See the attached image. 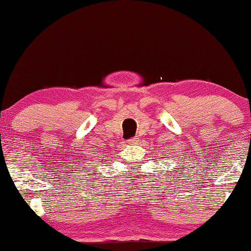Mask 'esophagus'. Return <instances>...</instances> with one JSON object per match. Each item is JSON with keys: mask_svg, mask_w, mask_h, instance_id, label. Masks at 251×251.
I'll return each mask as SVG.
<instances>
[{"mask_svg": "<svg viewBox=\"0 0 251 251\" xmlns=\"http://www.w3.org/2000/svg\"><path fill=\"white\" fill-rule=\"evenodd\" d=\"M128 143L129 144H137L139 143V139H137V137H132V139L128 141Z\"/></svg>", "mask_w": 251, "mask_h": 251, "instance_id": "34e87169", "label": "esophagus"}]
</instances>
